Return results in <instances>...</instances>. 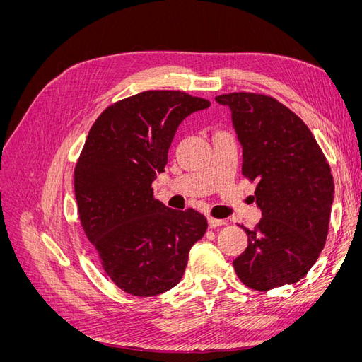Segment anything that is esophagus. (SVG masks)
<instances>
[{
    "instance_id": "obj_1",
    "label": "esophagus",
    "mask_w": 362,
    "mask_h": 362,
    "mask_svg": "<svg viewBox=\"0 0 362 362\" xmlns=\"http://www.w3.org/2000/svg\"><path fill=\"white\" fill-rule=\"evenodd\" d=\"M223 225H226L225 221H221V218L208 217V226H210V228H218V226H223Z\"/></svg>"
}]
</instances>
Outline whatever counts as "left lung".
Returning a JSON list of instances; mask_svg holds the SVG:
<instances>
[{
    "mask_svg": "<svg viewBox=\"0 0 362 362\" xmlns=\"http://www.w3.org/2000/svg\"><path fill=\"white\" fill-rule=\"evenodd\" d=\"M228 105L240 145L242 172L257 182L261 221L234 259L245 286L269 291L300 281L323 250L334 201L329 163L310 128L275 98L235 92L216 96Z\"/></svg>",
    "mask_w": 362,
    "mask_h": 362,
    "instance_id": "8db88e82",
    "label": "left lung"
}]
</instances>
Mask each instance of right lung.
<instances>
[{
    "instance_id": "add662e5",
    "label": "right lung",
    "mask_w": 362,
    "mask_h": 362,
    "mask_svg": "<svg viewBox=\"0 0 362 362\" xmlns=\"http://www.w3.org/2000/svg\"><path fill=\"white\" fill-rule=\"evenodd\" d=\"M210 101L180 90H146L107 107L92 125L74 172L84 233L103 269L128 294L148 298L181 281L204 214L154 198L178 125Z\"/></svg>"
}]
</instances>
